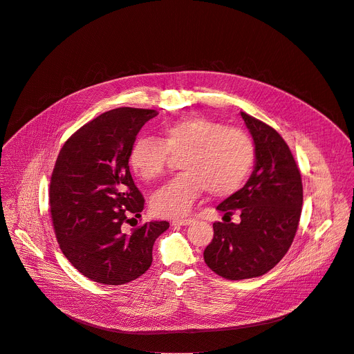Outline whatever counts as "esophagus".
<instances>
[{
  "label": "esophagus",
  "instance_id": "esophagus-1",
  "mask_svg": "<svg viewBox=\"0 0 354 354\" xmlns=\"http://www.w3.org/2000/svg\"><path fill=\"white\" fill-rule=\"evenodd\" d=\"M192 222H193V219H190V218H180V219H174V221H172V225L186 226V225H189V223H192Z\"/></svg>",
  "mask_w": 354,
  "mask_h": 354
}]
</instances>
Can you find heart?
Wrapping results in <instances>:
<instances>
[{
	"label": "heart",
	"instance_id": "1",
	"mask_svg": "<svg viewBox=\"0 0 354 354\" xmlns=\"http://www.w3.org/2000/svg\"><path fill=\"white\" fill-rule=\"evenodd\" d=\"M169 154L182 156V175L174 178L151 197V209L161 216L186 215L198 196L223 198L242 189L254 164L252 139L239 129L190 116L165 125L158 140L138 139L129 151V167L142 180L158 178Z\"/></svg>",
	"mask_w": 354,
	"mask_h": 354
}]
</instances>
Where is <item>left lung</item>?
<instances>
[{
  "mask_svg": "<svg viewBox=\"0 0 354 354\" xmlns=\"http://www.w3.org/2000/svg\"><path fill=\"white\" fill-rule=\"evenodd\" d=\"M241 115L254 142V169L241 190L216 205L227 221L212 225L214 238L204 250L205 264L230 281L261 277L283 259L303 204L300 171L286 142L267 124ZM233 213L241 223L230 222Z\"/></svg>",
  "mask_w": 354,
  "mask_h": 354,
  "instance_id": "obj_1",
  "label": "left lung"
}]
</instances>
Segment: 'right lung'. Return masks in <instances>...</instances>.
Here are the masks:
<instances>
[{
	"label": "right lung",
	"instance_id": "add662e5",
	"mask_svg": "<svg viewBox=\"0 0 354 354\" xmlns=\"http://www.w3.org/2000/svg\"><path fill=\"white\" fill-rule=\"evenodd\" d=\"M156 109L106 111L75 132L61 149L50 182V211L58 245L88 279L124 285L151 266L153 246L169 223L153 221L125 232L145 198L129 171V151ZM135 219V218H132Z\"/></svg>",
	"mask_w": 354,
	"mask_h": 354
}]
</instances>
